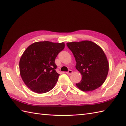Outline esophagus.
<instances>
[{
	"mask_svg": "<svg viewBox=\"0 0 126 126\" xmlns=\"http://www.w3.org/2000/svg\"><path fill=\"white\" fill-rule=\"evenodd\" d=\"M72 72H73V71H72V70H69L68 72H66V74L68 75H71V74H72Z\"/></svg>",
	"mask_w": 126,
	"mask_h": 126,
	"instance_id": "obj_1",
	"label": "esophagus"
}]
</instances>
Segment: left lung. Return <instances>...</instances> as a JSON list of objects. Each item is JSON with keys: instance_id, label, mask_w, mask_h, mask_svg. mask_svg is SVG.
Masks as SVG:
<instances>
[{"instance_id": "obj_1", "label": "left lung", "mask_w": 126, "mask_h": 126, "mask_svg": "<svg viewBox=\"0 0 126 126\" xmlns=\"http://www.w3.org/2000/svg\"><path fill=\"white\" fill-rule=\"evenodd\" d=\"M76 61V68L82 79L76 84L84 92L92 91L103 84L107 76L109 64L103 50L90 41L66 43Z\"/></svg>"}]
</instances>
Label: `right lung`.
<instances>
[{
  "label": "right lung",
  "instance_id": "1",
  "mask_svg": "<svg viewBox=\"0 0 126 126\" xmlns=\"http://www.w3.org/2000/svg\"><path fill=\"white\" fill-rule=\"evenodd\" d=\"M65 44L50 41L36 42L28 46L20 58V74L32 91L45 93L54 88L60 74L55 63Z\"/></svg>",
  "mask_w": 126,
  "mask_h": 126
}]
</instances>
